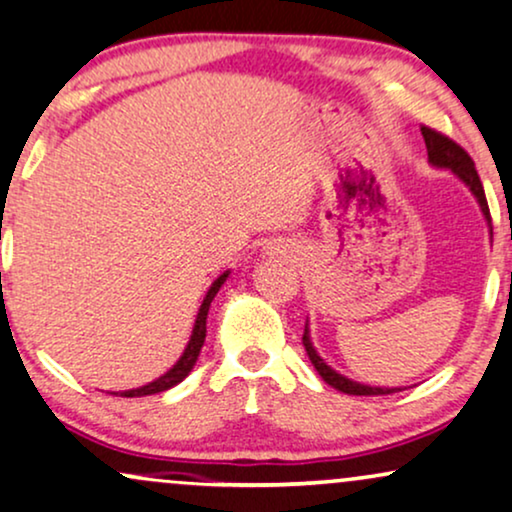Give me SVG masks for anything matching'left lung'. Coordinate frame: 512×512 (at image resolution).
<instances>
[{"instance_id": "obj_1", "label": "left lung", "mask_w": 512, "mask_h": 512, "mask_svg": "<svg viewBox=\"0 0 512 512\" xmlns=\"http://www.w3.org/2000/svg\"><path fill=\"white\" fill-rule=\"evenodd\" d=\"M422 138H424V145H427L429 164L436 166V169L453 171V174L458 176L460 181H463L465 186L472 190V195L477 197V202H479V207H482V214H484L486 224L491 226L489 205H486V195H484L482 181H479V174H477V169H474L472 157L467 155V152L458 143H453L451 138H446V135H443V133L434 131V128L422 126ZM303 346L307 350V357H310V362H312V365H315V369L319 372V377H322L329 386H334L336 391L348 393V396H386V393L403 391V389H384V386L357 384V381L343 377V374H338L336 369H331L329 365H326L322 357H319L315 346H312L310 329H307V324H305V334H303Z\"/></svg>"}]
</instances>
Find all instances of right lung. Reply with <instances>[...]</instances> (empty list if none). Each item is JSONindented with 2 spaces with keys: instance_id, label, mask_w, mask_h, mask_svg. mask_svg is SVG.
Instances as JSON below:
<instances>
[{
  "instance_id": "add662e5",
  "label": "right lung",
  "mask_w": 512,
  "mask_h": 512,
  "mask_svg": "<svg viewBox=\"0 0 512 512\" xmlns=\"http://www.w3.org/2000/svg\"><path fill=\"white\" fill-rule=\"evenodd\" d=\"M229 274H231V272H224V274L219 276L217 281L212 283V286H209V291H207V295H205V300H202V305H200V312H197V319H195L193 334H190V341H188V346H186V350H183V355L178 357V362H176V365L171 367L169 372H166V374H162V377H159V379L150 381V384L140 386V389H131V391H119V393H114V396H123V398L152 396V393H162V391H169V389H174L176 384H181V381L188 377V374H190V369L195 367V362H197V355H200L202 346H205V336H207V312H209V305H212L214 295L219 293L221 283H224L226 279H229Z\"/></svg>"
}]
</instances>
